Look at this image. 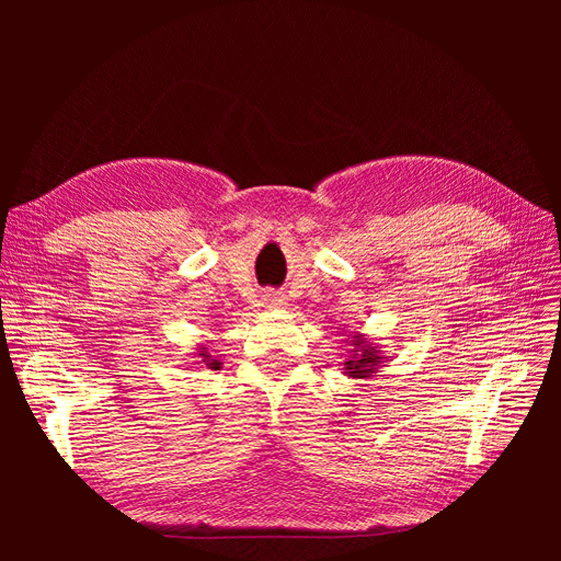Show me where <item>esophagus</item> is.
<instances>
[{"mask_svg":"<svg viewBox=\"0 0 561 561\" xmlns=\"http://www.w3.org/2000/svg\"><path fill=\"white\" fill-rule=\"evenodd\" d=\"M262 304H264L266 309H285L287 299H285V295H283V293L268 290V293H264V297H262Z\"/></svg>","mask_w":561,"mask_h":561,"instance_id":"esophagus-1","label":"esophagus"}]
</instances>
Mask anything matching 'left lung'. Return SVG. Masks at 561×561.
I'll list each match as a JSON object with an SVG mask.
<instances>
[{
	"label": "left lung",
	"instance_id": "1",
	"mask_svg": "<svg viewBox=\"0 0 561 561\" xmlns=\"http://www.w3.org/2000/svg\"><path fill=\"white\" fill-rule=\"evenodd\" d=\"M344 342L348 346V355L344 360V375L348 379H371L383 367L386 355L360 332L346 334Z\"/></svg>",
	"mask_w": 561,
	"mask_h": 561
}]
</instances>
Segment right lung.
I'll return each mask as SVG.
<instances>
[{"mask_svg": "<svg viewBox=\"0 0 561 561\" xmlns=\"http://www.w3.org/2000/svg\"><path fill=\"white\" fill-rule=\"evenodd\" d=\"M196 363L198 365H203V367H208V369H219V367H222V363H219L217 358H213V355L208 353V348L206 346H198L196 348Z\"/></svg>", "mask_w": 561, "mask_h": 561, "instance_id": "obj_1", "label": "right lung"}]
</instances>
